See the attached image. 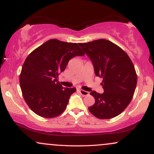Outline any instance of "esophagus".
<instances>
[{
  "label": "esophagus",
  "instance_id": "obj_1",
  "mask_svg": "<svg viewBox=\"0 0 154 154\" xmlns=\"http://www.w3.org/2000/svg\"><path fill=\"white\" fill-rule=\"evenodd\" d=\"M79 93H80L81 95H83V96H86V95H88L90 94L89 92L85 91H83V90H79Z\"/></svg>",
  "mask_w": 154,
  "mask_h": 154
}]
</instances>
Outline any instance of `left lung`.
<instances>
[{
	"mask_svg": "<svg viewBox=\"0 0 154 154\" xmlns=\"http://www.w3.org/2000/svg\"><path fill=\"white\" fill-rule=\"evenodd\" d=\"M93 63L95 75L103 79L104 93L92 91L95 103L88 108L98 119L118 116L131 101L137 85V75L128 55L105 39L79 43Z\"/></svg>",
	"mask_w": 154,
	"mask_h": 154,
	"instance_id": "8db88e82",
	"label": "left lung"
}]
</instances>
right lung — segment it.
I'll list each match as a JSON object with an SVG mask.
<instances>
[{
	"mask_svg": "<svg viewBox=\"0 0 154 154\" xmlns=\"http://www.w3.org/2000/svg\"><path fill=\"white\" fill-rule=\"evenodd\" d=\"M84 55L78 44L51 39L26 57L19 82L24 100L33 112L53 118L65 110L76 88H63L58 81L59 75L70 59Z\"/></svg>",
	"mask_w": 154,
	"mask_h": 154,
	"instance_id": "1",
	"label": "right lung"
}]
</instances>
